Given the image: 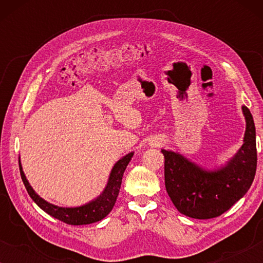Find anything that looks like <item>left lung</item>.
<instances>
[{"mask_svg":"<svg viewBox=\"0 0 263 263\" xmlns=\"http://www.w3.org/2000/svg\"><path fill=\"white\" fill-rule=\"evenodd\" d=\"M242 110L247 122L244 143L224 167L207 171L181 154L161 149L165 186L179 213L194 219L219 217L249 190L256 174V132L250 110Z\"/></svg>","mask_w":263,"mask_h":263,"instance_id":"left-lung-1","label":"left lung"}]
</instances>
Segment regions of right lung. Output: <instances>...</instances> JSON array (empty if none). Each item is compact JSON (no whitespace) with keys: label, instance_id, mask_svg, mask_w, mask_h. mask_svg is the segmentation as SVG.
<instances>
[{"label":"right lung","instance_id":"obj_1","mask_svg":"<svg viewBox=\"0 0 263 263\" xmlns=\"http://www.w3.org/2000/svg\"><path fill=\"white\" fill-rule=\"evenodd\" d=\"M133 154L129 153L127 156L122 158L115 164V166L111 170L109 182H107L106 188L104 189V192L99 197H97L96 200L91 201V202L84 204L80 207H59L55 204H51L46 202L45 200H43L41 196L37 195L30 183L26 179L23 167H21V163L19 161V167H20V175L21 179H23L25 188H26L28 195L31 196V199L42 208L43 211L51 215V217L59 219V220L66 222L69 225H87L92 224V222L99 221L106 217L110 213L116 202L118 193L121 189V183L122 177L127 168V165L130 161Z\"/></svg>","mask_w":263,"mask_h":263}]
</instances>
